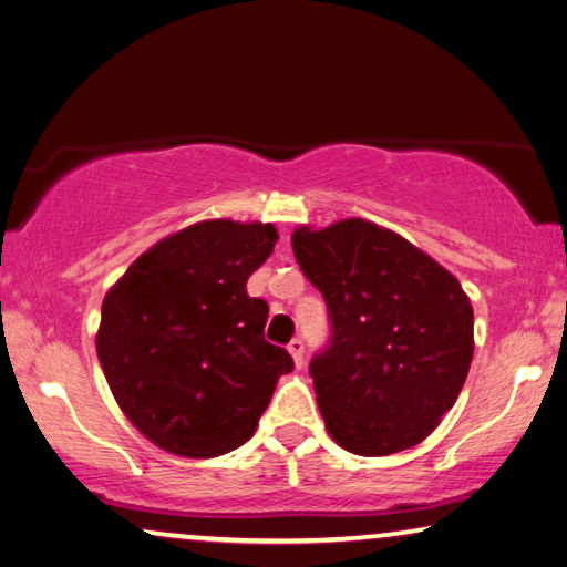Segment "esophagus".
I'll return each instance as SVG.
<instances>
[{
  "label": "esophagus",
  "mask_w": 567,
  "mask_h": 567,
  "mask_svg": "<svg viewBox=\"0 0 567 567\" xmlns=\"http://www.w3.org/2000/svg\"><path fill=\"white\" fill-rule=\"evenodd\" d=\"M289 352H291V357H293L296 368H301V364H303V342H301L299 337L291 339V342H289Z\"/></svg>",
  "instance_id": "34e87169"
}]
</instances>
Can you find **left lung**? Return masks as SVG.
<instances>
[{
    "label": "left lung",
    "instance_id": "1",
    "mask_svg": "<svg viewBox=\"0 0 567 567\" xmlns=\"http://www.w3.org/2000/svg\"><path fill=\"white\" fill-rule=\"evenodd\" d=\"M291 246L327 301L329 344L309 372L329 435L360 456L421 443L454 408L472 364L474 309L461 284L360 217L299 228Z\"/></svg>",
    "mask_w": 567,
    "mask_h": 567
}]
</instances>
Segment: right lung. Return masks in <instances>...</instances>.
Masks as SVG:
<instances>
[{
  "instance_id": "obj_1",
  "label": "right lung",
  "mask_w": 567,
  "mask_h": 567,
  "mask_svg": "<svg viewBox=\"0 0 567 567\" xmlns=\"http://www.w3.org/2000/svg\"><path fill=\"white\" fill-rule=\"evenodd\" d=\"M274 225L207 220L138 256L106 293L95 337L121 411L169 454L213 458L256 433L291 354L264 339L268 303L246 281Z\"/></svg>"
}]
</instances>
